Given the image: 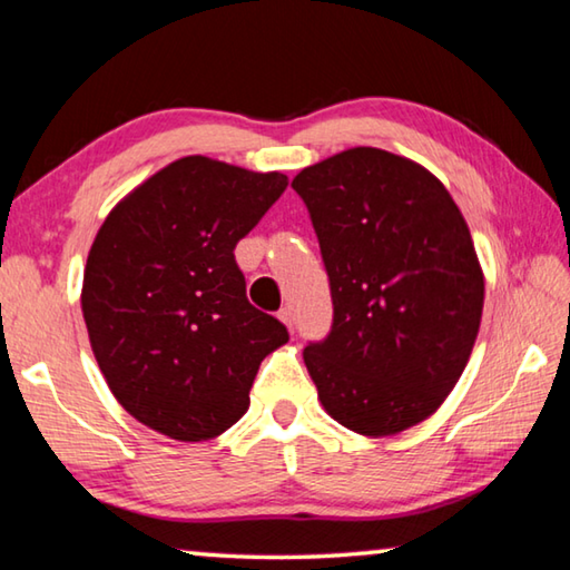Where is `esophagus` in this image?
<instances>
[{"label":"esophagus","instance_id":"esophagus-1","mask_svg":"<svg viewBox=\"0 0 570 570\" xmlns=\"http://www.w3.org/2000/svg\"><path fill=\"white\" fill-rule=\"evenodd\" d=\"M278 320L284 322V326L288 332H294V312H292V306H284L282 312H278Z\"/></svg>","mask_w":570,"mask_h":570}]
</instances>
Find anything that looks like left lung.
Returning <instances> with one entry per match:
<instances>
[{
    "mask_svg": "<svg viewBox=\"0 0 570 570\" xmlns=\"http://www.w3.org/2000/svg\"><path fill=\"white\" fill-rule=\"evenodd\" d=\"M330 274L334 324L304 364L346 430L390 438L440 410L475 346L485 276L470 228L428 168L350 148L292 180Z\"/></svg>",
    "mask_w": 570,
    "mask_h": 570,
    "instance_id": "obj_1",
    "label": "left lung"
}]
</instances>
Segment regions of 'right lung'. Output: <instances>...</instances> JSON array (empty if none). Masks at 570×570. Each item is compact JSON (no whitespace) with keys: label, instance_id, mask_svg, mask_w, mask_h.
I'll return each instance as SVG.
<instances>
[{"label":"right lung","instance_id":"obj_1","mask_svg":"<svg viewBox=\"0 0 570 570\" xmlns=\"http://www.w3.org/2000/svg\"><path fill=\"white\" fill-rule=\"evenodd\" d=\"M288 186L186 156L115 206L82 276L95 360L125 412L170 440L218 438L248 410L286 326L248 304L234 248Z\"/></svg>","mask_w":570,"mask_h":570}]
</instances>
